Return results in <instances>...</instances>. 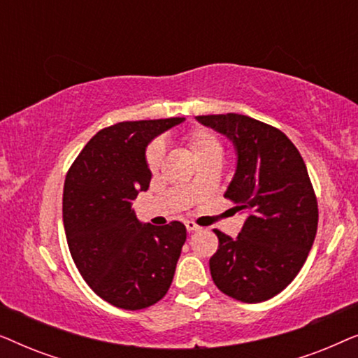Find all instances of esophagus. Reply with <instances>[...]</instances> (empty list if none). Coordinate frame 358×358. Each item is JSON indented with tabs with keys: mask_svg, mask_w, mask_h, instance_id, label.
Listing matches in <instances>:
<instances>
[{
	"mask_svg": "<svg viewBox=\"0 0 358 358\" xmlns=\"http://www.w3.org/2000/svg\"><path fill=\"white\" fill-rule=\"evenodd\" d=\"M185 228H187L189 233H194V231H199L200 227H197L194 222H185Z\"/></svg>",
	"mask_w": 358,
	"mask_h": 358,
	"instance_id": "esophagus-1",
	"label": "esophagus"
}]
</instances>
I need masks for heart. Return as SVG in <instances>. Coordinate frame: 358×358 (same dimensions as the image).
<instances>
[{
	"label": "heart",
	"instance_id": "1",
	"mask_svg": "<svg viewBox=\"0 0 358 358\" xmlns=\"http://www.w3.org/2000/svg\"><path fill=\"white\" fill-rule=\"evenodd\" d=\"M187 146L192 151L195 163L210 158V156H222L223 146L218 136L207 129H195L185 135ZM164 158V143L161 140H155L146 150V164L151 171H156ZM194 185V182L190 184Z\"/></svg>",
	"mask_w": 358,
	"mask_h": 358
}]
</instances>
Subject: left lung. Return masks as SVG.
Returning <instances> with one entry per match:
<instances>
[{
    "label": "left lung",
    "instance_id": "left-lung-1",
    "mask_svg": "<svg viewBox=\"0 0 358 358\" xmlns=\"http://www.w3.org/2000/svg\"><path fill=\"white\" fill-rule=\"evenodd\" d=\"M227 136L236 169L224 197L246 213L236 238L218 229L210 273L224 295L261 303L280 293L305 264L317 229V202L300 151L278 129L241 114L195 117Z\"/></svg>",
    "mask_w": 358,
    "mask_h": 358
}]
</instances>
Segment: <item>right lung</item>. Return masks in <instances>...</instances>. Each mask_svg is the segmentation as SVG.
<instances>
[{
	"instance_id": "obj_1",
	"label": "right lung",
	"mask_w": 358,
	"mask_h": 358,
	"mask_svg": "<svg viewBox=\"0 0 358 358\" xmlns=\"http://www.w3.org/2000/svg\"><path fill=\"white\" fill-rule=\"evenodd\" d=\"M184 120L107 127L87 141L66 174L63 224L71 257L92 292L117 308H148L173 283L185 227L141 223L131 205L150 187L146 146Z\"/></svg>"
}]
</instances>
